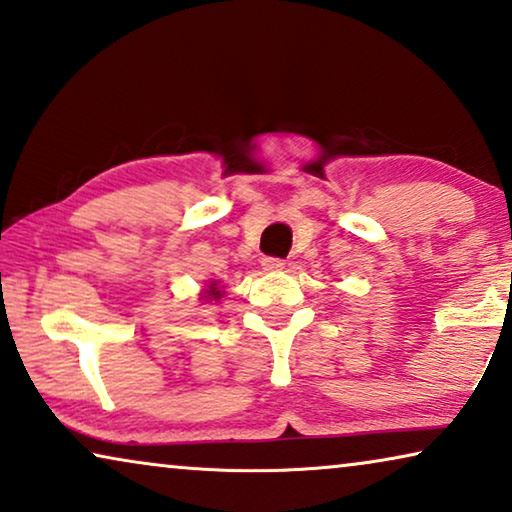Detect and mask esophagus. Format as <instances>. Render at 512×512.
<instances>
[{"mask_svg": "<svg viewBox=\"0 0 512 512\" xmlns=\"http://www.w3.org/2000/svg\"><path fill=\"white\" fill-rule=\"evenodd\" d=\"M261 265L265 270H281L284 268V261H281V258H274V256H265Z\"/></svg>", "mask_w": 512, "mask_h": 512, "instance_id": "1", "label": "esophagus"}]
</instances>
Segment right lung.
<instances>
[{"instance_id": "obj_1", "label": "right lung", "mask_w": 512, "mask_h": 512, "mask_svg": "<svg viewBox=\"0 0 512 512\" xmlns=\"http://www.w3.org/2000/svg\"><path fill=\"white\" fill-rule=\"evenodd\" d=\"M205 298H212V300H219V298H221V291L217 288V284L210 286V291H207Z\"/></svg>"}]
</instances>
